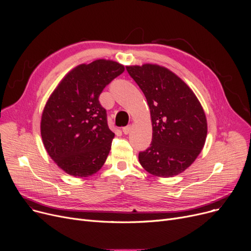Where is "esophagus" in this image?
<instances>
[{"instance_id":"obj_1","label":"esophagus","mask_w":251,"mask_h":251,"mask_svg":"<svg viewBox=\"0 0 251 251\" xmlns=\"http://www.w3.org/2000/svg\"><path fill=\"white\" fill-rule=\"evenodd\" d=\"M122 131H123V133L124 134H129L130 133V131H131V125H127L126 127H124L123 129H122Z\"/></svg>"}]
</instances>
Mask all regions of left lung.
Returning a JSON list of instances; mask_svg holds the SVG:
<instances>
[{
    "label": "left lung",
    "mask_w": 251,
    "mask_h": 251,
    "mask_svg": "<svg viewBox=\"0 0 251 251\" xmlns=\"http://www.w3.org/2000/svg\"><path fill=\"white\" fill-rule=\"evenodd\" d=\"M148 100L152 124L151 147L139 152L144 170L173 177L185 171L203 149L207 123L194 92L180 77L155 64L127 66Z\"/></svg>",
    "instance_id": "8db88e82"
}]
</instances>
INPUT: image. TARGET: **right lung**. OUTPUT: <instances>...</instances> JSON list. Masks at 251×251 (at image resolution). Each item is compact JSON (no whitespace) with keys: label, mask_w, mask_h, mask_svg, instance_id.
I'll list each match as a JSON object with an SVG mask.
<instances>
[{"label":"right lung","mask_w":251,"mask_h":251,"mask_svg":"<svg viewBox=\"0 0 251 251\" xmlns=\"http://www.w3.org/2000/svg\"><path fill=\"white\" fill-rule=\"evenodd\" d=\"M124 66L100 59L81 64L66 75L49 98L41 134L51 160L74 177H88L102 167L115 133L99 97Z\"/></svg>","instance_id":"right-lung-1"}]
</instances>
